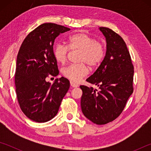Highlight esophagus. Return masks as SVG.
I'll return each instance as SVG.
<instances>
[{
	"mask_svg": "<svg viewBox=\"0 0 151 151\" xmlns=\"http://www.w3.org/2000/svg\"><path fill=\"white\" fill-rule=\"evenodd\" d=\"M70 86H72V87H73V88H76V87H77V86H78V85H77V84L73 83V82H72V81L70 82Z\"/></svg>",
	"mask_w": 151,
	"mask_h": 151,
	"instance_id": "obj_1",
	"label": "esophagus"
}]
</instances>
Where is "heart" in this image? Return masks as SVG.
<instances>
[{
    "label": "heart",
    "mask_w": 151,
    "mask_h": 151,
    "mask_svg": "<svg viewBox=\"0 0 151 151\" xmlns=\"http://www.w3.org/2000/svg\"><path fill=\"white\" fill-rule=\"evenodd\" d=\"M68 48L70 50L80 51L79 62L85 63L90 67H95L103 60L104 48L101 42L85 32H77L70 36L67 40ZM67 47L60 43L56 45L53 54L57 62L64 64L67 58ZM88 68L85 64L70 65L64 68L63 75L73 82H78L88 74Z\"/></svg>",
    "instance_id": "b5f03b06"
}]
</instances>
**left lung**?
Segmentation results:
<instances>
[{"label": "left lung", "mask_w": 151, "mask_h": 151, "mask_svg": "<svg viewBox=\"0 0 151 151\" xmlns=\"http://www.w3.org/2000/svg\"><path fill=\"white\" fill-rule=\"evenodd\" d=\"M106 39V53L100 66L86 79L96 85H81V106L85 117L94 124L114 121L123 111L133 92L134 67L126 43L121 36L106 27H99Z\"/></svg>", "instance_id": "obj_1"}]
</instances>
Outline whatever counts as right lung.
Listing matches in <instances>:
<instances>
[{
  "instance_id": "1",
  "label": "right lung",
  "mask_w": 151,
  "mask_h": 151,
  "mask_svg": "<svg viewBox=\"0 0 151 151\" xmlns=\"http://www.w3.org/2000/svg\"><path fill=\"white\" fill-rule=\"evenodd\" d=\"M70 29L44 23L30 32L19 51L15 72L17 99L22 111L37 122H47L56 116L70 87L65 77L51 84L47 77L59 74L53 54L55 40Z\"/></svg>"
}]
</instances>
